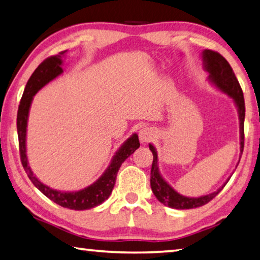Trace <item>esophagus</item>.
Wrapping results in <instances>:
<instances>
[{"label":"esophagus","instance_id":"obj_1","mask_svg":"<svg viewBox=\"0 0 260 260\" xmlns=\"http://www.w3.org/2000/svg\"><path fill=\"white\" fill-rule=\"evenodd\" d=\"M139 138L141 143H148L155 138V134L151 128H148V127H144V128H141L139 132Z\"/></svg>","mask_w":260,"mask_h":260}]
</instances>
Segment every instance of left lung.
Returning a JSON list of instances; mask_svg holds the SVG:
<instances>
[{
    "label": "left lung",
    "instance_id": "obj_1",
    "mask_svg": "<svg viewBox=\"0 0 260 260\" xmlns=\"http://www.w3.org/2000/svg\"><path fill=\"white\" fill-rule=\"evenodd\" d=\"M202 60H203V69L209 73V81L212 83L213 86L217 87L220 91H222V93H225L226 95L230 96V98H232L236 105L240 119V151L242 153L244 146L245 117V105L242 88L239 81H237L234 72H233V69L231 68L230 63H228L219 52L205 49L202 52ZM149 149H150L153 155L150 173V186L152 189V192L160 203L169 206V208L186 210L203 206L206 203H209L211 200H213L214 197L222 190V188L226 186L228 180H230V178H228L227 181L223 183L217 191L211 192L209 195L200 197H187L180 195V193L177 190H174V189L171 187L170 184L165 181L164 178L160 175L159 169H158V155L156 148L150 143L149 144Z\"/></svg>",
    "mask_w": 260,
    "mask_h": 260
}]
</instances>
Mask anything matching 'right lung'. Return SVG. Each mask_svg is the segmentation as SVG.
<instances>
[{
  "mask_svg": "<svg viewBox=\"0 0 260 260\" xmlns=\"http://www.w3.org/2000/svg\"><path fill=\"white\" fill-rule=\"evenodd\" d=\"M67 51V50H65ZM65 51L59 52L58 55L51 56L47 58L39 65L37 70L33 72L32 76L26 83L23 98L20 100V104L17 113V132H18L19 140V151H20V160L25 172L27 173L28 178L33 184L40 190L43 195L48 199L55 202L63 208L71 210H88L93 209L95 206L102 204L104 201L109 199L111 195L112 189L114 187L117 179V173L120 166L136 149L140 147L138 134H132L131 138L127 139L121 147L118 149L117 152L112 157L111 162L104 173L96 180V181L86 188L78 191H60L57 189H52L50 187L43 184L39 180L35 174L32 172L28 165L27 155H26V132H27V120L29 108L32 104L34 95L45 87L47 83L54 80L58 76L63 73V56Z\"/></svg>",
  "mask_w": 260,
  "mask_h": 260,
  "instance_id": "obj_1",
  "label": "right lung"
}]
</instances>
